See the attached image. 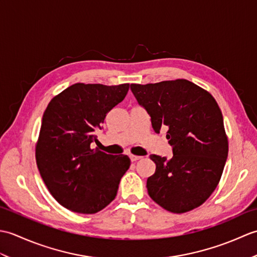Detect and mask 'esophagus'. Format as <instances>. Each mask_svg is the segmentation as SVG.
I'll return each mask as SVG.
<instances>
[{
	"mask_svg": "<svg viewBox=\"0 0 257 257\" xmlns=\"http://www.w3.org/2000/svg\"><path fill=\"white\" fill-rule=\"evenodd\" d=\"M129 157H130V160H132L133 162H134V161H138V160H140V159H143V157H140V156H134V155H130Z\"/></svg>",
	"mask_w": 257,
	"mask_h": 257,
	"instance_id": "34e87169",
	"label": "esophagus"
}]
</instances>
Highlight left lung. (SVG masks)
I'll use <instances>...</instances> for the list:
<instances>
[{"label": "left lung", "instance_id": "1", "mask_svg": "<svg viewBox=\"0 0 257 257\" xmlns=\"http://www.w3.org/2000/svg\"><path fill=\"white\" fill-rule=\"evenodd\" d=\"M134 96L151 118L156 134L168 128L172 158L151 155L156 172L147 180L150 198L169 212L203 204L219 183L228 144L214 98L187 79L132 84Z\"/></svg>", "mask_w": 257, "mask_h": 257}]
</instances>
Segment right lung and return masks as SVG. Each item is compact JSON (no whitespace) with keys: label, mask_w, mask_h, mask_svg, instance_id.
I'll list each match as a JSON object with an SVG mask.
<instances>
[{"label":"right lung","mask_w":257,"mask_h":257,"mask_svg":"<svg viewBox=\"0 0 257 257\" xmlns=\"http://www.w3.org/2000/svg\"><path fill=\"white\" fill-rule=\"evenodd\" d=\"M129 84H74L55 96L43 114L36 163L43 181L59 204L94 214L116 198L128 156L91 149L107 113L121 102Z\"/></svg>","instance_id":"obj_1"}]
</instances>
